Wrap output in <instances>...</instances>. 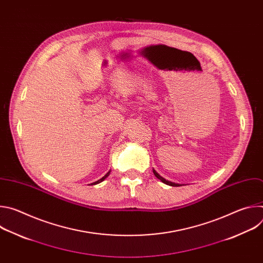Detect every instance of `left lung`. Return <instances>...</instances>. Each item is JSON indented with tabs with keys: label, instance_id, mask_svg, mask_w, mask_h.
Returning a JSON list of instances; mask_svg holds the SVG:
<instances>
[{
	"label": "left lung",
	"instance_id": "obj_1",
	"mask_svg": "<svg viewBox=\"0 0 263 263\" xmlns=\"http://www.w3.org/2000/svg\"><path fill=\"white\" fill-rule=\"evenodd\" d=\"M153 173H154V175H155V177L157 178V179H159L161 182H163L164 184H167V185H170V186H181L180 184H178V183H174V182H171V181H167V180H165L164 178H162L154 168H153Z\"/></svg>",
	"mask_w": 263,
	"mask_h": 263
}]
</instances>
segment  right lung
Masks as SVG:
<instances>
[{
	"mask_svg": "<svg viewBox=\"0 0 263 263\" xmlns=\"http://www.w3.org/2000/svg\"><path fill=\"white\" fill-rule=\"evenodd\" d=\"M110 172H111V171H109V172H108V173H107V174H106V175H105L103 178H101L100 180H98V181H96V182H93V183H91V184H92V185H96V184H99V183H101L102 181H104V180H105V179H106V178H107V177L110 175Z\"/></svg>",
	"mask_w": 263,
	"mask_h": 263,
	"instance_id": "right-lung-1",
	"label": "right lung"
}]
</instances>
